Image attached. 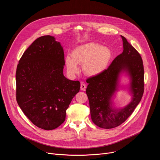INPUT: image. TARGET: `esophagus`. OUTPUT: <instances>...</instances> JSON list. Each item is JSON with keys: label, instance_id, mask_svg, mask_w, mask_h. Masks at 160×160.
Listing matches in <instances>:
<instances>
[{"label": "esophagus", "instance_id": "esophagus-1", "mask_svg": "<svg viewBox=\"0 0 160 160\" xmlns=\"http://www.w3.org/2000/svg\"><path fill=\"white\" fill-rule=\"evenodd\" d=\"M86 88H87V85H86L84 83L81 82V84H80V89H81L82 90H85Z\"/></svg>", "mask_w": 160, "mask_h": 160}]
</instances>
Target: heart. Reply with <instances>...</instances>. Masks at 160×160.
<instances>
[{"mask_svg":"<svg viewBox=\"0 0 160 160\" xmlns=\"http://www.w3.org/2000/svg\"><path fill=\"white\" fill-rule=\"evenodd\" d=\"M112 56L110 49L102 45L90 42L75 48L72 57L67 56L65 64L68 72L71 75L77 74L79 68L77 64L83 66L85 75L96 77L103 73L107 68Z\"/></svg>","mask_w":160,"mask_h":160,"instance_id":"heart-1","label":"heart"}]
</instances>
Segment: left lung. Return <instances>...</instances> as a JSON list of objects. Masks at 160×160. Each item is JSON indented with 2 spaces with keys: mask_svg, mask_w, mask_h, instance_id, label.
Instances as JSON below:
<instances>
[{
  "mask_svg": "<svg viewBox=\"0 0 160 160\" xmlns=\"http://www.w3.org/2000/svg\"><path fill=\"white\" fill-rule=\"evenodd\" d=\"M123 51L101 75L89 78L86 89L93 123L102 128L109 129L123 123L140 102L144 93V66L141 55L121 35ZM127 73L129 81L127 88L131 96L124 107L117 108L113 99L122 88L121 76ZM126 88V87H125Z\"/></svg>",
  "mask_w": 160,
  "mask_h": 160,
  "instance_id": "1",
  "label": "left lung"
}]
</instances>
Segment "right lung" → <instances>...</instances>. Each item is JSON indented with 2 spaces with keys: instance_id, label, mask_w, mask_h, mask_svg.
<instances>
[{
  "instance_id": "add662e5",
  "label": "right lung",
  "mask_w": 160,
  "mask_h": 160,
  "mask_svg": "<svg viewBox=\"0 0 160 160\" xmlns=\"http://www.w3.org/2000/svg\"><path fill=\"white\" fill-rule=\"evenodd\" d=\"M63 48L54 37L35 40L21 58L16 73V100L37 127L50 130L65 120L66 111L80 83L66 78Z\"/></svg>"
}]
</instances>
